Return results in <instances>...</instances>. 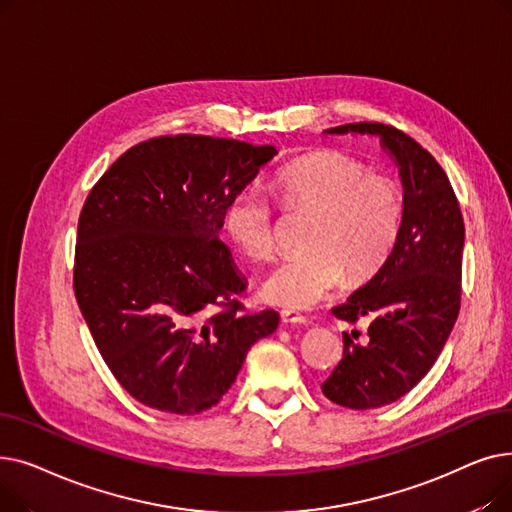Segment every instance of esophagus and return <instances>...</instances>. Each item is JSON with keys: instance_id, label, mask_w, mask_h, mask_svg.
<instances>
[{"instance_id": "obj_1", "label": "esophagus", "mask_w": 512, "mask_h": 512, "mask_svg": "<svg viewBox=\"0 0 512 512\" xmlns=\"http://www.w3.org/2000/svg\"><path fill=\"white\" fill-rule=\"evenodd\" d=\"M282 324L286 326H303L307 324V317L301 313H294V311H282Z\"/></svg>"}]
</instances>
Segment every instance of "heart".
<instances>
[{"label": "heart", "instance_id": "obj_1", "mask_svg": "<svg viewBox=\"0 0 512 512\" xmlns=\"http://www.w3.org/2000/svg\"><path fill=\"white\" fill-rule=\"evenodd\" d=\"M286 211H309L303 255L290 257L267 276L261 297L282 309H311L344 282L363 284L390 259L405 222V195L388 174L336 149L294 157L274 180ZM234 245L255 261H270L278 245L274 203L257 188H240L224 209Z\"/></svg>", "mask_w": 512, "mask_h": 512}]
</instances>
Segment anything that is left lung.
Returning <instances> with one entry per match:
<instances>
[{
  "instance_id": "left-lung-1",
  "label": "left lung",
  "mask_w": 512,
  "mask_h": 512,
  "mask_svg": "<svg viewBox=\"0 0 512 512\" xmlns=\"http://www.w3.org/2000/svg\"><path fill=\"white\" fill-rule=\"evenodd\" d=\"M330 134H378L405 186V222L382 270L332 309L346 324L369 321L365 334L344 332L342 359L321 384L346 409H378L413 390L432 369L461 311L465 224L452 184L402 130L380 122L342 124Z\"/></svg>"
}]
</instances>
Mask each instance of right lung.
I'll use <instances>...</instances> for the list:
<instances>
[{
    "mask_svg": "<svg viewBox=\"0 0 512 512\" xmlns=\"http://www.w3.org/2000/svg\"><path fill=\"white\" fill-rule=\"evenodd\" d=\"M272 145L176 134L130 147L83 205L74 294L99 353L145 407L195 415L230 390L278 313H247L218 238L224 209Z\"/></svg>",
    "mask_w": 512,
    "mask_h": 512,
    "instance_id": "right-lung-1",
    "label": "right lung"
}]
</instances>
